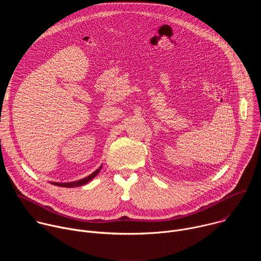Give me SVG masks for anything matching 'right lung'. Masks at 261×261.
I'll use <instances>...</instances> for the list:
<instances>
[{
    "label": "right lung",
    "instance_id": "add662e5",
    "mask_svg": "<svg viewBox=\"0 0 261 261\" xmlns=\"http://www.w3.org/2000/svg\"><path fill=\"white\" fill-rule=\"evenodd\" d=\"M101 168H102V165H101L97 170H95L92 174H90L89 176H87V177H85V178H82V179H79V180L69 181V182H53V181H51V184L55 185V186H59V187H66V188L80 187V186H83V185L89 182L90 180H92V179L99 173V171L101 170Z\"/></svg>",
    "mask_w": 261,
    "mask_h": 261
}]
</instances>
